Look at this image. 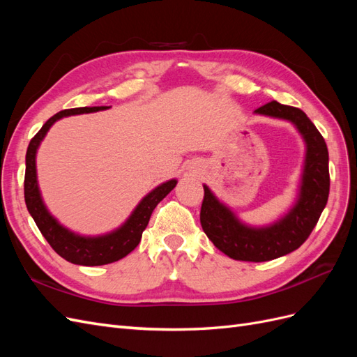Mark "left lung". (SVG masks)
<instances>
[{
	"label": "left lung",
	"instance_id": "8db88e82",
	"mask_svg": "<svg viewBox=\"0 0 357 357\" xmlns=\"http://www.w3.org/2000/svg\"><path fill=\"white\" fill-rule=\"evenodd\" d=\"M255 113L291 122L304 138L307 153L298 201L275 223L253 228L240 222L234 211L204 185L201 226L211 243L226 256L235 261L266 262L296 250L314 229L329 197V155L325 138L296 107L271 101L259 107Z\"/></svg>",
	"mask_w": 357,
	"mask_h": 357
}]
</instances>
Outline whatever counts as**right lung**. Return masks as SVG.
Segmentation results:
<instances>
[{"label":"right lung","mask_w":357,"mask_h":357,"mask_svg":"<svg viewBox=\"0 0 357 357\" xmlns=\"http://www.w3.org/2000/svg\"><path fill=\"white\" fill-rule=\"evenodd\" d=\"M104 109H109V107H79V109H68L56 113L41 126L40 131L29 142L26 150V168L24 181L26 208L53 250L66 259V261L84 266L107 265L131 253L138 245L139 240H142L143 231L146 229L150 215H152L156 205L177 185V180L174 178L162 183L160 186L153 189L142 199V202L137 205V208L121 228H117L110 234L100 236H82L68 231L61 223H58V220L47 211L45 202L41 199L36 167L37 149L43 142V138L46 137L50 126L59 121V119L71 114L100 112Z\"/></svg>","instance_id":"obj_1"}]
</instances>
